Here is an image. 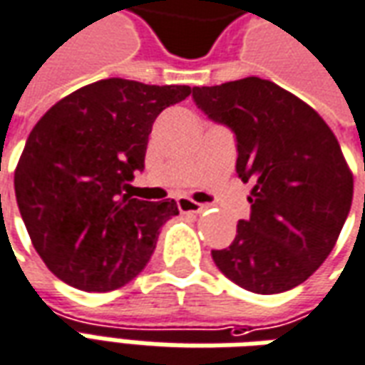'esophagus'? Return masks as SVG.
I'll return each instance as SVG.
<instances>
[{
  "instance_id": "esophagus-1",
  "label": "esophagus",
  "mask_w": 365,
  "mask_h": 365,
  "mask_svg": "<svg viewBox=\"0 0 365 365\" xmlns=\"http://www.w3.org/2000/svg\"><path fill=\"white\" fill-rule=\"evenodd\" d=\"M178 209L182 211V213H203L205 211V205H201V203H195L190 197H180L178 200Z\"/></svg>"
}]
</instances>
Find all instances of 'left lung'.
<instances>
[{
    "mask_svg": "<svg viewBox=\"0 0 365 365\" xmlns=\"http://www.w3.org/2000/svg\"><path fill=\"white\" fill-rule=\"evenodd\" d=\"M193 101L233 130L237 174L253 183L251 217L213 261L257 294L294 289L326 261L350 213L354 178L338 140L312 106L259 76L193 86Z\"/></svg>",
    "mask_w": 365,
    "mask_h": 365,
    "instance_id": "left-lung-1",
    "label": "left lung"
}]
</instances>
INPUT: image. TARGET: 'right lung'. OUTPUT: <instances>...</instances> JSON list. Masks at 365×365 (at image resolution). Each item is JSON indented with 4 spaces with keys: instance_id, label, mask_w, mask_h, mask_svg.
Returning <instances> with one entry per match:
<instances>
[{
    "instance_id": "right-lung-1",
    "label": "right lung",
    "mask_w": 365,
    "mask_h": 365,
    "mask_svg": "<svg viewBox=\"0 0 365 365\" xmlns=\"http://www.w3.org/2000/svg\"><path fill=\"white\" fill-rule=\"evenodd\" d=\"M191 94L185 85L104 78L61 98L31 130L15 168L23 223L49 271L86 292L134 279L156 249L174 200L124 193L144 170L158 114Z\"/></svg>"
}]
</instances>
